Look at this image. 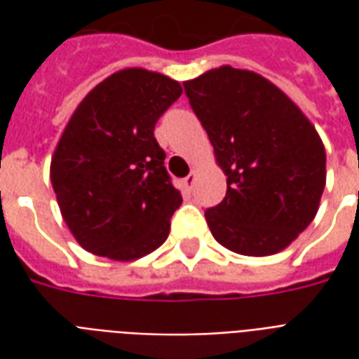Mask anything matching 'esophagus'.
<instances>
[{"label": "esophagus", "instance_id": "34e87169", "mask_svg": "<svg viewBox=\"0 0 359 359\" xmlns=\"http://www.w3.org/2000/svg\"><path fill=\"white\" fill-rule=\"evenodd\" d=\"M194 180H196V175H194V172H190V175H188L187 179L182 180V187L187 188L188 192H190V190L194 188Z\"/></svg>", "mask_w": 359, "mask_h": 359}]
</instances>
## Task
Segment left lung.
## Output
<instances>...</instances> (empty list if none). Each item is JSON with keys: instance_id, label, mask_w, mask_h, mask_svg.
<instances>
[{"instance_id": "1", "label": "left lung", "mask_w": 359, "mask_h": 359, "mask_svg": "<svg viewBox=\"0 0 359 359\" xmlns=\"http://www.w3.org/2000/svg\"><path fill=\"white\" fill-rule=\"evenodd\" d=\"M190 107L226 175L205 211L219 244L242 256L285 250L313 221L325 188V148L298 105L252 71L219 67L184 82Z\"/></svg>"}]
</instances>
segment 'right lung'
Returning <instances> with one entry per match:
<instances>
[{
    "mask_svg": "<svg viewBox=\"0 0 359 359\" xmlns=\"http://www.w3.org/2000/svg\"><path fill=\"white\" fill-rule=\"evenodd\" d=\"M182 94L146 69L111 74L90 92L51 159L61 215L82 248L118 262L159 248L182 203L154 128Z\"/></svg>",
    "mask_w": 359,
    "mask_h": 359,
    "instance_id": "right-lung-1",
    "label": "right lung"
}]
</instances>
